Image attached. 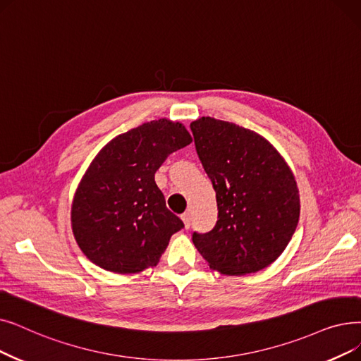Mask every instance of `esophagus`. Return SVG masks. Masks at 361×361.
Here are the masks:
<instances>
[{"label":"esophagus","instance_id":"34e87169","mask_svg":"<svg viewBox=\"0 0 361 361\" xmlns=\"http://www.w3.org/2000/svg\"><path fill=\"white\" fill-rule=\"evenodd\" d=\"M181 219H183V223H184V227L185 228H190V226H192V215H190V212H184L181 215Z\"/></svg>","mask_w":361,"mask_h":361}]
</instances>
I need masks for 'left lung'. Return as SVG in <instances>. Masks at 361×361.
<instances>
[{
  "mask_svg": "<svg viewBox=\"0 0 361 361\" xmlns=\"http://www.w3.org/2000/svg\"><path fill=\"white\" fill-rule=\"evenodd\" d=\"M190 128L218 207L215 227L193 233L196 249L223 274L269 267L286 249L300 219L290 168L264 137L233 122L203 116Z\"/></svg>",
  "mask_w": 361,
  "mask_h": 361,
  "instance_id": "8db88e82",
  "label": "left lung"
}]
</instances>
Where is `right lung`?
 Returning <instances> with one entry per match:
<instances>
[{
	"label": "right lung",
	"mask_w": 361,
	"mask_h": 361,
	"mask_svg": "<svg viewBox=\"0 0 361 361\" xmlns=\"http://www.w3.org/2000/svg\"><path fill=\"white\" fill-rule=\"evenodd\" d=\"M192 143L180 122L150 121L115 137L94 158L72 203L78 246L99 267L138 273L159 262L174 233L172 214L154 172L172 152Z\"/></svg>",
	"instance_id": "obj_1"
}]
</instances>
